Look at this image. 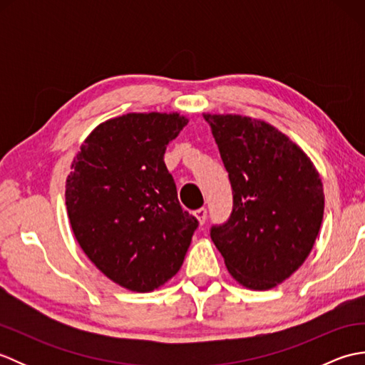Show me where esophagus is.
I'll list each match as a JSON object with an SVG mask.
<instances>
[{
	"mask_svg": "<svg viewBox=\"0 0 365 365\" xmlns=\"http://www.w3.org/2000/svg\"><path fill=\"white\" fill-rule=\"evenodd\" d=\"M195 218L197 220V222L200 224V226H202V224L205 222V220H207V210L205 208L202 207V208H199V210H196L195 212Z\"/></svg>",
	"mask_w": 365,
	"mask_h": 365,
	"instance_id": "esophagus-1",
	"label": "esophagus"
}]
</instances>
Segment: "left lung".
<instances>
[{"instance_id": "obj_1", "label": "left lung", "mask_w": 365, "mask_h": 365, "mask_svg": "<svg viewBox=\"0 0 365 365\" xmlns=\"http://www.w3.org/2000/svg\"><path fill=\"white\" fill-rule=\"evenodd\" d=\"M234 192L212 240L230 276L251 290L289 279L311 254L324 212L319 170L301 147L262 119L204 113Z\"/></svg>"}]
</instances>
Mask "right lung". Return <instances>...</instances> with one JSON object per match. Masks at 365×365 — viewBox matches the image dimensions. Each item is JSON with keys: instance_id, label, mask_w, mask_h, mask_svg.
Instances as JSON below:
<instances>
[{"instance_id": "1", "label": "right lung", "mask_w": 365, "mask_h": 365, "mask_svg": "<svg viewBox=\"0 0 365 365\" xmlns=\"http://www.w3.org/2000/svg\"><path fill=\"white\" fill-rule=\"evenodd\" d=\"M180 113H128L91 131L72 161L66 205L88 259L131 292H153L180 269L197 220L177 199L165 165Z\"/></svg>"}]
</instances>
